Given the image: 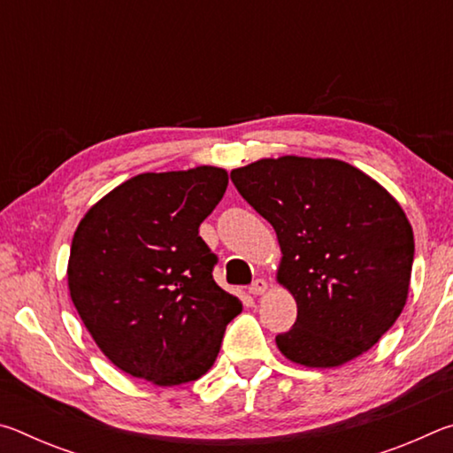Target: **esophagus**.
I'll return each mask as SVG.
<instances>
[{
	"label": "esophagus",
	"mask_w": 453,
	"mask_h": 453,
	"mask_svg": "<svg viewBox=\"0 0 453 453\" xmlns=\"http://www.w3.org/2000/svg\"><path fill=\"white\" fill-rule=\"evenodd\" d=\"M265 289H267V281L259 278V280H256V281L251 283V286H250V294H254V296H262Z\"/></svg>",
	"instance_id": "34e87169"
}]
</instances>
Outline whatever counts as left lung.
Here are the masks:
<instances>
[{
	"label": "left lung",
	"mask_w": 453,
	"mask_h": 453,
	"mask_svg": "<svg viewBox=\"0 0 453 453\" xmlns=\"http://www.w3.org/2000/svg\"><path fill=\"white\" fill-rule=\"evenodd\" d=\"M278 234V281L297 319L275 343L291 362L335 367L378 343L408 300L413 232L400 203L340 159L283 156L232 172Z\"/></svg>",
	"instance_id": "left-lung-1"
}]
</instances>
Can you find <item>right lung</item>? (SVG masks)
Returning <instances> with one entry per match:
<instances>
[{"label":"right lung","instance_id":"1","mask_svg":"<svg viewBox=\"0 0 453 453\" xmlns=\"http://www.w3.org/2000/svg\"><path fill=\"white\" fill-rule=\"evenodd\" d=\"M227 172L140 173L91 208L73 234L67 286L111 364L156 386L210 370L242 302L213 280L218 256L199 224L221 202Z\"/></svg>","mask_w":453,"mask_h":453}]
</instances>
